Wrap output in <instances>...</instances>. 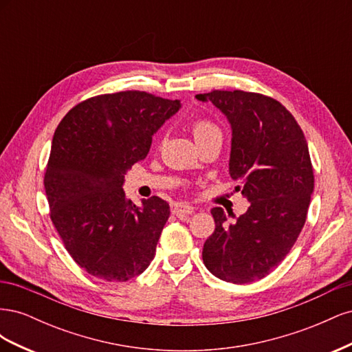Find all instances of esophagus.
<instances>
[{
	"label": "esophagus",
	"instance_id": "esophagus-1",
	"mask_svg": "<svg viewBox=\"0 0 352 352\" xmlns=\"http://www.w3.org/2000/svg\"><path fill=\"white\" fill-rule=\"evenodd\" d=\"M172 212H173L175 216L184 219V217H186L189 214H192L194 207L185 204V202H173V204H172Z\"/></svg>",
	"mask_w": 352,
	"mask_h": 352
}]
</instances>
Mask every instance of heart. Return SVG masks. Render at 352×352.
Listing matches in <instances>:
<instances>
[{
	"instance_id": "1",
	"label": "heart",
	"mask_w": 352,
	"mask_h": 352,
	"mask_svg": "<svg viewBox=\"0 0 352 352\" xmlns=\"http://www.w3.org/2000/svg\"><path fill=\"white\" fill-rule=\"evenodd\" d=\"M192 133L195 141H201L206 140V138H211V136H220V129L219 127L208 120H197L192 123Z\"/></svg>"
}]
</instances>
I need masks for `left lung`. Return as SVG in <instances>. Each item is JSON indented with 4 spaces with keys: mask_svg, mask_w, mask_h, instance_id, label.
Instances as JSON below:
<instances>
[{
    "mask_svg": "<svg viewBox=\"0 0 352 352\" xmlns=\"http://www.w3.org/2000/svg\"><path fill=\"white\" fill-rule=\"evenodd\" d=\"M211 102L230 124L229 175L250 207L229 221L211 210L216 229L202 248L206 267L230 283L263 279L283 261L304 228L314 190L313 166L300 124L283 105L261 94L212 91Z\"/></svg>",
    "mask_w": 352,
    "mask_h": 352,
    "instance_id": "obj_1",
    "label": "left lung"
}]
</instances>
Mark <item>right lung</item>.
Returning a JSON list of instances; mask_svg holds the SVG:
<instances>
[{"label":"right lung","instance_id":"add662e5","mask_svg":"<svg viewBox=\"0 0 352 352\" xmlns=\"http://www.w3.org/2000/svg\"><path fill=\"white\" fill-rule=\"evenodd\" d=\"M182 104L141 91L98 95L73 107L52 138L44 177L51 220L83 270L107 282L144 273L170 216L158 197L135 206L124 175Z\"/></svg>","mask_w":352,"mask_h":352}]
</instances>
